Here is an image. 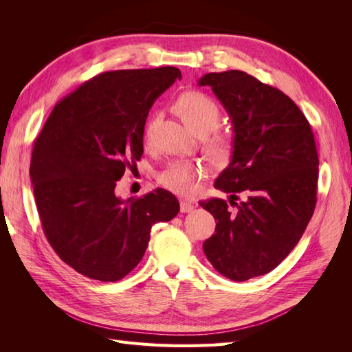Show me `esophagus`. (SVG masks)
<instances>
[{"instance_id": "esophagus-1", "label": "esophagus", "mask_w": 352, "mask_h": 352, "mask_svg": "<svg viewBox=\"0 0 352 352\" xmlns=\"http://www.w3.org/2000/svg\"><path fill=\"white\" fill-rule=\"evenodd\" d=\"M194 208H195V206L190 204V202L180 201V211H182V212H190Z\"/></svg>"}]
</instances>
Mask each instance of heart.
<instances>
[{
	"mask_svg": "<svg viewBox=\"0 0 352 352\" xmlns=\"http://www.w3.org/2000/svg\"><path fill=\"white\" fill-rule=\"evenodd\" d=\"M176 111L190 127V131L199 136H206L217 127L220 122V110L217 104L207 95L190 91L180 95L175 104ZM160 120V113H153L144 129V140H151L154 127ZM206 153L216 160H226L232 151L230 136L216 132L204 140ZM202 175V168L197 163L176 162L170 164L160 176V182L167 189L179 195L192 194L195 188V179Z\"/></svg>",
	"mask_w": 352,
	"mask_h": 352,
	"instance_id": "obj_1",
	"label": "heart"
}]
</instances>
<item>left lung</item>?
I'll return each mask as SVG.
<instances>
[{"label":"left lung","instance_id":"8db88e82","mask_svg":"<svg viewBox=\"0 0 352 352\" xmlns=\"http://www.w3.org/2000/svg\"><path fill=\"white\" fill-rule=\"evenodd\" d=\"M228 111L232 158L214 182L230 194L201 201L217 220L202 250L225 278L243 282L272 272L289 255L310 221L317 195L318 157L311 126L282 91L241 70L207 73ZM245 199L235 203L237 194Z\"/></svg>","mask_w":352,"mask_h":352}]
</instances>
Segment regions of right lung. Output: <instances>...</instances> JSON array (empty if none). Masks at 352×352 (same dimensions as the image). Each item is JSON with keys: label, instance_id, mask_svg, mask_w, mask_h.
<instances>
[{"label": "right lung", "instance_id": "add662e5", "mask_svg": "<svg viewBox=\"0 0 352 352\" xmlns=\"http://www.w3.org/2000/svg\"><path fill=\"white\" fill-rule=\"evenodd\" d=\"M180 78L176 67L101 73L56 104L36 138L29 173L42 229L58 257L89 279L124 278L142 260L153 225L179 212L166 189L123 199L116 185L144 153L153 104Z\"/></svg>", "mask_w": 352, "mask_h": 352}]
</instances>
